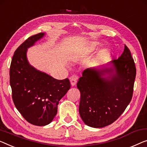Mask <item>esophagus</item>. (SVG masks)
<instances>
[{"label":"esophagus","instance_id":"obj_1","mask_svg":"<svg viewBox=\"0 0 147 147\" xmlns=\"http://www.w3.org/2000/svg\"><path fill=\"white\" fill-rule=\"evenodd\" d=\"M78 76L76 75V74H74L72 76H71V78H70V83H71V86H74L76 85V83H77V81L78 80Z\"/></svg>","mask_w":147,"mask_h":147}]
</instances>
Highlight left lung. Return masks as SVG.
Listing matches in <instances>:
<instances>
[{
  "label": "left lung",
  "instance_id": "8db88e82",
  "mask_svg": "<svg viewBox=\"0 0 147 147\" xmlns=\"http://www.w3.org/2000/svg\"><path fill=\"white\" fill-rule=\"evenodd\" d=\"M113 68L87 69L78 82L80 91L79 112L87 125L101 128L115 122L124 112L133 97L136 67L126 45ZM115 69L116 73L112 72ZM111 73L110 77H102ZM113 75H112V74Z\"/></svg>",
  "mask_w": 147,
  "mask_h": 147
}]
</instances>
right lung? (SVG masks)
I'll return each mask as SVG.
<instances>
[{
    "label": "right lung",
    "mask_w": 147,
    "mask_h": 147,
    "mask_svg": "<svg viewBox=\"0 0 147 147\" xmlns=\"http://www.w3.org/2000/svg\"><path fill=\"white\" fill-rule=\"evenodd\" d=\"M39 33L26 39L16 49L10 67V84L14 104L28 122L44 126L53 120L59 100L70 88L68 78L58 80L29 65L27 48L43 37Z\"/></svg>",
    "instance_id": "right-lung-1"
}]
</instances>
